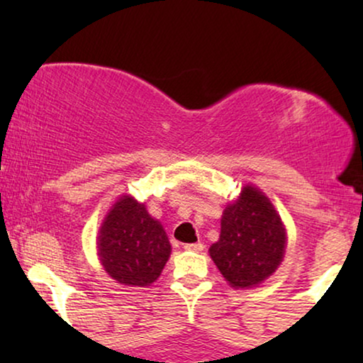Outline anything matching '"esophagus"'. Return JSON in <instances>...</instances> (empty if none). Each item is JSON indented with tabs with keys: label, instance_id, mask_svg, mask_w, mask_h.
Masks as SVG:
<instances>
[{
	"label": "esophagus",
	"instance_id": "34e87169",
	"mask_svg": "<svg viewBox=\"0 0 363 363\" xmlns=\"http://www.w3.org/2000/svg\"><path fill=\"white\" fill-rule=\"evenodd\" d=\"M185 250L200 252V251L205 250V246H203V242H188V245H185Z\"/></svg>",
	"mask_w": 363,
	"mask_h": 363
}]
</instances>
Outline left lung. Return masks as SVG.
Returning a JSON list of instances; mask_svg holds the SVG:
<instances>
[{
    "label": "left lung",
    "mask_w": 363,
    "mask_h": 363,
    "mask_svg": "<svg viewBox=\"0 0 363 363\" xmlns=\"http://www.w3.org/2000/svg\"><path fill=\"white\" fill-rule=\"evenodd\" d=\"M286 230L264 193L246 185L221 218L220 240L210 256L236 289L261 284L279 267L286 251Z\"/></svg>",
    "instance_id": "left-lung-1"
}]
</instances>
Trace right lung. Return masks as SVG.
<instances>
[{
    "label": "right lung",
    "mask_w": 363,
    "mask_h": 363,
    "mask_svg": "<svg viewBox=\"0 0 363 363\" xmlns=\"http://www.w3.org/2000/svg\"><path fill=\"white\" fill-rule=\"evenodd\" d=\"M97 247L107 274L130 287L155 282L172 252L160 221L153 220L145 205L128 195L118 198L104 218Z\"/></svg>",
    "instance_id": "obj_1"
}]
</instances>
